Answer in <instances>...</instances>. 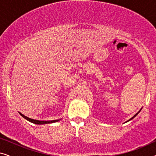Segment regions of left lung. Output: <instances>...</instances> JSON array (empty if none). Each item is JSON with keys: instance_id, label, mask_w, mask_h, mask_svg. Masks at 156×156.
I'll use <instances>...</instances> for the list:
<instances>
[{"instance_id": "left-lung-1", "label": "left lung", "mask_w": 156, "mask_h": 156, "mask_svg": "<svg viewBox=\"0 0 156 156\" xmlns=\"http://www.w3.org/2000/svg\"><path fill=\"white\" fill-rule=\"evenodd\" d=\"M140 110H141V109H140ZM140 111H139V112H138V113H137V114H135V115H134V116H133V117H132V118H131V119H129V121H130V120H131V119H133V118H134V117H136V116H137V115H138V113H139V112H140Z\"/></svg>"}]
</instances>
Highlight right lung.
<instances>
[{
  "instance_id": "obj_1",
  "label": "right lung",
  "mask_w": 156,
  "mask_h": 156,
  "mask_svg": "<svg viewBox=\"0 0 156 156\" xmlns=\"http://www.w3.org/2000/svg\"><path fill=\"white\" fill-rule=\"evenodd\" d=\"M20 114L22 116L23 118H25V119H27V121H30V122L33 123H35V124H44V123H55V122H57L58 120H53V121H37V120H34V119H30L28 117L24 116V115Z\"/></svg>"
}]
</instances>
